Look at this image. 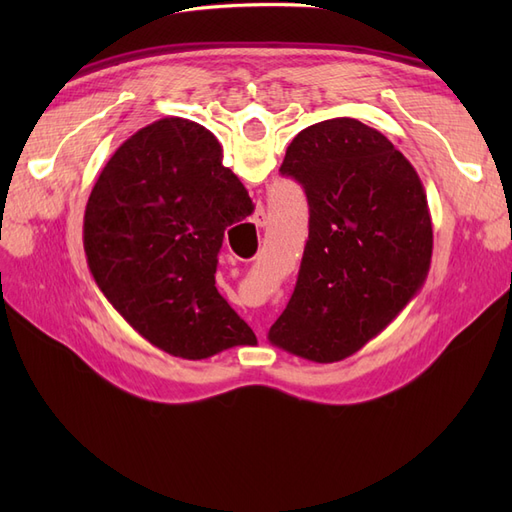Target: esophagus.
Listing matches in <instances>:
<instances>
[{
  "mask_svg": "<svg viewBox=\"0 0 512 512\" xmlns=\"http://www.w3.org/2000/svg\"><path fill=\"white\" fill-rule=\"evenodd\" d=\"M252 222L256 224V228H265V226H267V213H265V209L258 207L256 213H254ZM258 335H262V329H260V327H258Z\"/></svg>",
  "mask_w": 512,
  "mask_h": 512,
  "instance_id": "34e87169",
  "label": "esophagus"
}]
</instances>
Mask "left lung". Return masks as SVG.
<instances>
[{
	"instance_id": "1",
	"label": "left lung",
	"mask_w": 512,
	"mask_h": 512,
	"mask_svg": "<svg viewBox=\"0 0 512 512\" xmlns=\"http://www.w3.org/2000/svg\"><path fill=\"white\" fill-rule=\"evenodd\" d=\"M280 173L303 185L309 237L269 342L314 363L342 361L425 284L433 250L427 194L404 153L350 117L301 130Z\"/></svg>"
}]
</instances>
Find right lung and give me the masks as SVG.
I'll use <instances>...</instances> for the list:
<instances>
[{
	"label": "right lung",
	"instance_id": "right-lung-1",
	"mask_svg": "<svg viewBox=\"0 0 512 512\" xmlns=\"http://www.w3.org/2000/svg\"><path fill=\"white\" fill-rule=\"evenodd\" d=\"M254 211L222 147L196 121L166 117L132 134L89 194L91 275L153 346L200 361L256 335L215 288L224 230Z\"/></svg>",
	"mask_w": 512,
	"mask_h": 512
}]
</instances>
